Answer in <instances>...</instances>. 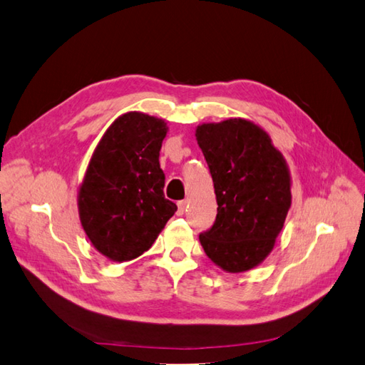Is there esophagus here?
I'll list each match as a JSON object with an SVG mask.
<instances>
[{
  "instance_id": "1",
  "label": "esophagus",
  "mask_w": 365,
  "mask_h": 365,
  "mask_svg": "<svg viewBox=\"0 0 365 365\" xmlns=\"http://www.w3.org/2000/svg\"><path fill=\"white\" fill-rule=\"evenodd\" d=\"M177 207H179V211H177V212H179V216H182V214L186 211V208H188V202L180 200L179 203H177Z\"/></svg>"
}]
</instances>
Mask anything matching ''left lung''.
<instances>
[{
	"label": "left lung",
	"instance_id": "left-lung-1",
	"mask_svg": "<svg viewBox=\"0 0 365 365\" xmlns=\"http://www.w3.org/2000/svg\"><path fill=\"white\" fill-rule=\"evenodd\" d=\"M195 138L217 199L216 220L200 232V244L225 272H247L272 253L284 227L292 205L287 163L265 130L242 118L200 125Z\"/></svg>",
	"mask_w": 365,
	"mask_h": 365
}]
</instances>
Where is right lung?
Returning a JSON list of instances; mask_svg holds the SVG:
<instances>
[{"instance_id": "right-lung-1", "label": "right lung", "mask_w": 365, "mask_h": 365, "mask_svg": "<svg viewBox=\"0 0 365 365\" xmlns=\"http://www.w3.org/2000/svg\"><path fill=\"white\" fill-rule=\"evenodd\" d=\"M166 130L160 118L128 112L92 154L78 192L80 220L91 244L115 262L142 256L177 211L165 199L158 163Z\"/></svg>"}]
</instances>
